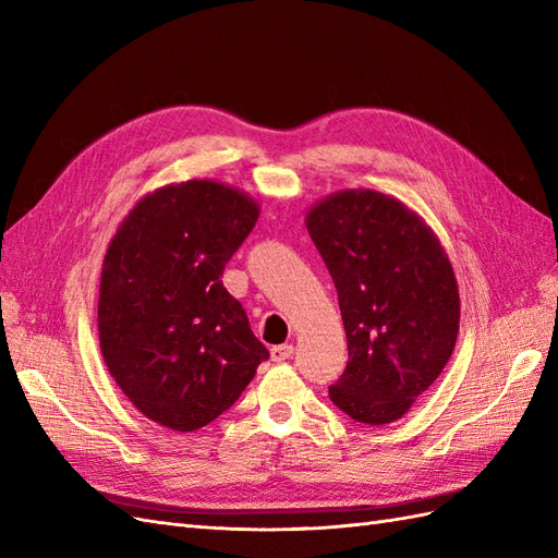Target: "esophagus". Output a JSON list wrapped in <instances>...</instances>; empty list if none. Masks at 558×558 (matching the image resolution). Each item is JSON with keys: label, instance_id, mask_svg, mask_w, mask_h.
<instances>
[{"label": "esophagus", "instance_id": "34e87169", "mask_svg": "<svg viewBox=\"0 0 558 558\" xmlns=\"http://www.w3.org/2000/svg\"><path fill=\"white\" fill-rule=\"evenodd\" d=\"M293 344H279V347H272V351H269V353H272V361L275 363H283V361H289L291 356H293Z\"/></svg>", "mask_w": 558, "mask_h": 558}]
</instances>
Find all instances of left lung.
I'll list each match as a JSON object with an SVG mask.
<instances>
[{"label":"left lung","mask_w":558,"mask_h":558,"mask_svg":"<svg viewBox=\"0 0 558 558\" xmlns=\"http://www.w3.org/2000/svg\"><path fill=\"white\" fill-rule=\"evenodd\" d=\"M305 223L335 281L349 347L330 400L361 424H391L440 377L459 337L447 251L424 218L369 189L328 195Z\"/></svg>","instance_id":"left-lung-1"}]
</instances>
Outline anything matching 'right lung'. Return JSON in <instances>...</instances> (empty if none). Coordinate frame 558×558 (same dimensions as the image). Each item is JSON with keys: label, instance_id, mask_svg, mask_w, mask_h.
Returning a JSON list of instances; mask_svg holds the SVG:
<instances>
[{"label": "right lung", "instance_id": "right-lung-1", "mask_svg": "<svg viewBox=\"0 0 558 558\" xmlns=\"http://www.w3.org/2000/svg\"><path fill=\"white\" fill-rule=\"evenodd\" d=\"M258 216L251 195L191 179L144 195L109 242L99 349L134 408L165 428L211 424L269 356L221 281Z\"/></svg>", "mask_w": 558, "mask_h": 558}]
</instances>
